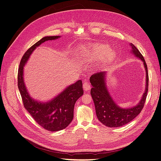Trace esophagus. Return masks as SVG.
<instances>
[{
  "mask_svg": "<svg viewBox=\"0 0 161 161\" xmlns=\"http://www.w3.org/2000/svg\"><path fill=\"white\" fill-rule=\"evenodd\" d=\"M83 89H84V91H89V90H90V89H91V85H90V84L88 82H85L84 83H83Z\"/></svg>",
  "mask_w": 161,
  "mask_h": 161,
  "instance_id": "esophagus-1",
  "label": "esophagus"
}]
</instances>
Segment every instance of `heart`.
I'll return each instance as SVG.
<instances>
[{
    "label": "heart",
    "instance_id": "obj_1",
    "mask_svg": "<svg viewBox=\"0 0 161 161\" xmlns=\"http://www.w3.org/2000/svg\"><path fill=\"white\" fill-rule=\"evenodd\" d=\"M79 57L85 60H98L102 64H108L114 60L116 52L103 43H91L82 47L79 53Z\"/></svg>",
    "mask_w": 161,
    "mask_h": 161
}]
</instances>
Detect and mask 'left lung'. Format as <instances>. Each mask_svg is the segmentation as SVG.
Segmentation results:
<instances>
[{"label":"left lung","instance_id":"left-lung-1","mask_svg":"<svg viewBox=\"0 0 161 161\" xmlns=\"http://www.w3.org/2000/svg\"><path fill=\"white\" fill-rule=\"evenodd\" d=\"M131 53L142 61L146 70L145 91L139 103L134 107L123 108L117 104L112 98L107 87V72H97L90 77L92 87L91 94L93 99L97 118L105 125L117 128L128 124L142 111L148 90V73L147 65L139 50L132 43H130Z\"/></svg>","mask_w":161,"mask_h":161}]
</instances>
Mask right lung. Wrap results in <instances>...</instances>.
Listing matches in <instances>:
<instances>
[{
  "mask_svg": "<svg viewBox=\"0 0 161 161\" xmlns=\"http://www.w3.org/2000/svg\"><path fill=\"white\" fill-rule=\"evenodd\" d=\"M61 36H46L36 42L23 55L18 70V88L25 108L42 128L51 131L66 128L73 119L76 101L83 95L81 80L68 86L51 100L46 102L35 100L29 93L24 82V66L36 47L49 40H55Z\"/></svg>",
  "mask_w": 161,
  "mask_h": 161,
  "instance_id": "add662e5",
  "label": "right lung"
}]
</instances>
